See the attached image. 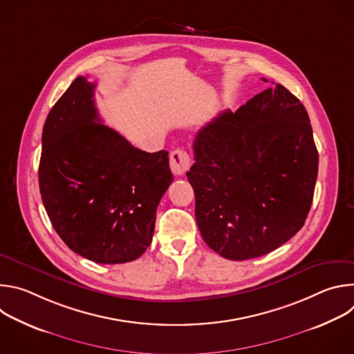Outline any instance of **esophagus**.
<instances>
[{
    "mask_svg": "<svg viewBox=\"0 0 354 354\" xmlns=\"http://www.w3.org/2000/svg\"><path fill=\"white\" fill-rule=\"evenodd\" d=\"M169 165L175 175H183L190 167L189 154L183 149H175L169 156Z\"/></svg>",
    "mask_w": 354,
    "mask_h": 354,
    "instance_id": "obj_1",
    "label": "esophagus"
}]
</instances>
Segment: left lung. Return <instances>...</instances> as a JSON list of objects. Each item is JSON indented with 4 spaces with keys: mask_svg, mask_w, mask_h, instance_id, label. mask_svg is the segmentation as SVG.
Segmentation results:
<instances>
[{
    "mask_svg": "<svg viewBox=\"0 0 354 354\" xmlns=\"http://www.w3.org/2000/svg\"><path fill=\"white\" fill-rule=\"evenodd\" d=\"M193 151L186 176L197 227L223 258L263 257L304 225L318 151L308 113L287 88L276 84L220 113L197 133Z\"/></svg>",
    "mask_w": 354,
    "mask_h": 354,
    "instance_id": "1",
    "label": "left lung"
}]
</instances>
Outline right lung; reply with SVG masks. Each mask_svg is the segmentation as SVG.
I'll list each match as a JSON object with an SVG mask.
<instances>
[{"mask_svg": "<svg viewBox=\"0 0 354 354\" xmlns=\"http://www.w3.org/2000/svg\"><path fill=\"white\" fill-rule=\"evenodd\" d=\"M95 84L77 77L47 115L39 187L53 228L75 254L104 265L141 257L172 183L168 151L145 153L102 124Z\"/></svg>", "mask_w": 354, "mask_h": 354, "instance_id": "obj_1", "label": "right lung"}]
</instances>
